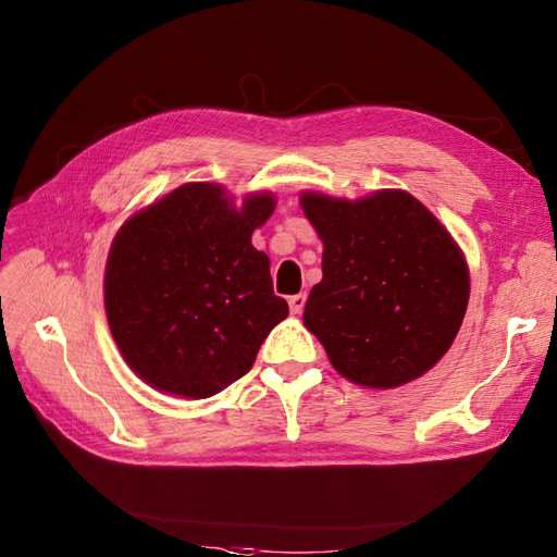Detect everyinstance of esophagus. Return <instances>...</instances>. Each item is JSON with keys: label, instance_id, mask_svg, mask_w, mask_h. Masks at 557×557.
<instances>
[{"label": "esophagus", "instance_id": "obj_1", "mask_svg": "<svg viewBox=\"0 0 557 557\" xmlns=\"http://www.w3.org/2000/svg\"><path fill=\"white\" fill-rule=\"evenodd\" d=\"M288 305H290V311H293V313H301V309H305V305H307V293L293 295V297L288 299Z\"/></svg>", "mask_w": 557, "mask_h": 557}]
</instances>
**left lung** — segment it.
Returning <instances> with one entry per match:
<instances>
[{"mask_svg":"<svg viewBox=\"0 0 557 557\" xmlns=\"http://www.w3.org/2000/svg\"><path fill=\"white\" fill-rule=\"evenodd\" d=\"M299 205L323 242L305 325L332 367L381 391L430 372L469 301V269L448 230L404 190L356 201L309 190Z\"/></svg>","mask_w":557,"mask_h":557,"instance_id":"obj_1","label":"left lung"}]
</instances>
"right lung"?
Listing matches in <instances>:
<instances>
[{"mask_svg": "<svg viewBox=\"0 0 557 557\" xmlns=\"http://www.w3.org/2000/svg\"><path fill=\"white\" fill-rule=\"evenodd\" d=\"M272 193L237 209L223 185L185 183L117 230L104 274L113 342L160 393L205 399L242 379L288 315L269 258L250 237L274 213Z\"/></svg>", "mask_w": 557, "mask_h": 557, "instance_id": "add662e5", "label": "right lung"}]
</instances>
